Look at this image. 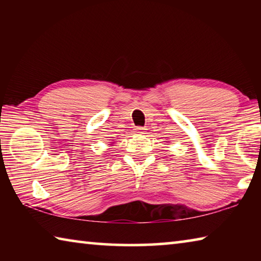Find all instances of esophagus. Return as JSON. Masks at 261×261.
<instances>
[{"instance_id":"34e87169","label":"esophagus","mask_w":261,"mask_h":261,"mask_svg":"<svg viewBox=\"0 0 261 261\" xmlns=\"http://www.w3.org/2000/svg\"><path fill=\"white\" fill-rule=\"evenodd\" d=\"M135 132L136 134H146V129L143 126H137L135 127Z\"/></svg>"}]
</instances>
